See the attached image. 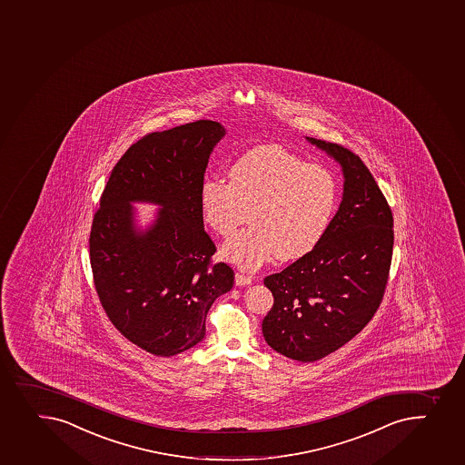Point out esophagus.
Returning a JSON list of instances; mask_svg holds the SVG:
<instances>
[{
	"instance_id": "esophagus-1",
	"label": "esophagus",
	"mask_w": 465,
	"mask_h": 465,
	"mask_svg": "<svg viewBox=\"0 0 465 465\" xmlns=\"http://www.w3.org/2000/svg\"><path fill=\"white\" fill-rule=\"evenodd\" d=\"M252 281H253V279L250 278V276H247V274L240 273V272L235 274V282L238 287H245V285H250Z\"/></svg>"
}]
</instances>
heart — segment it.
I'll use <instances>...</instances> for the list:
<instances>
[{
  "instance_id": "heart-1",
  "label": "heart",
  "mask_w": 465,
  "mask_h": 465,
  "mask_svg": "<svg viewBox=\"0 0 465 465\" xmlns=\"http://www.w3.org/2000/svg\"><path fill=\"white\" fill-rule=\"evenodd\" d=\"M227 175L229 183H203V218L223 238L233 235L249 212L252 225L224 244L223 258L253 270L273 256L294 261L316 249L339 202L330 169L279 144H261L236 158Z\"/></svg>"
}]
</instances>
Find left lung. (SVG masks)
<instances>
[{
    "label": "left lung",
    "instance_id": "8db88e82",
    "mask_svg": "<svg viewBox=\"0 0 465 465\" xmlns=\"http://www.w3.org/2000/svg\"><path fill=\"white\" fill-rule=\"evenodd\" d=\"M341 166L343 196L316 249L263 279L274 297L262 334L279 354L310 363L359 334L383 301L392 261L393 216L359 155L307 137Z\"/></svg>",
    "mask_w": 465,
    "mask_h": 465
}]
</instances>
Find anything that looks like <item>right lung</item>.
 Segmentation results:
<instances>
[{"mask_svg": "<svg viewBox=\"0 0 465 465\" xmlns=\"http://www.w3.org/2000/svg\"><path fill=\"white\" fill-rule=\"evenodd\" d=\"M224 134L218 122L196 120L144 135L111 171L93 218L102 307L120 334L157 357L200 343L212 303L235 282L227 263L211 262L216 247L200 207L209 157ZM133 202L161 206L148 230L134 224Z\"/></svg>", "mask_w": 465, "mask_h": 465, "instance_id": "1", "label": "right lung"}]
</instances>
